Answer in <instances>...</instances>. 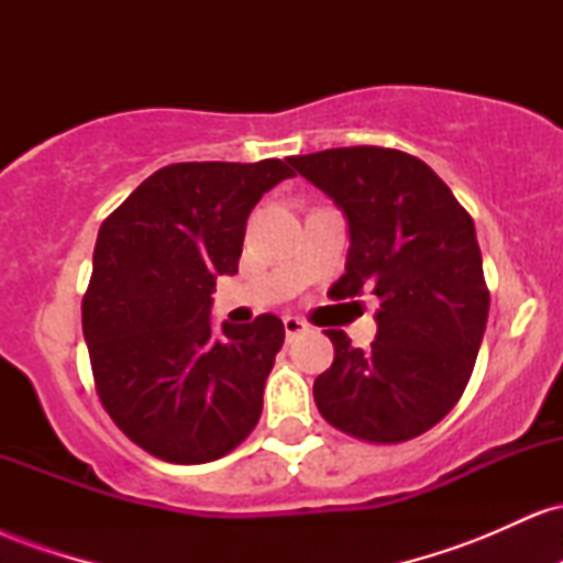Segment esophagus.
I'll return each instance as SVG.
<instances>
[{"mask_svg": "<svg viewBox=\"0 0 563 563\" xmlns=\"http://www.w3.org/2000/svg\"><path fill=\"white\" fill-rule=\"evenodd\" d=\"M283 328H286V339L294 341L296 335H301L303 331H307V322L294 318V314H286V318H283Z\"/></svg>", "mask_w": 563, "mask_h": 563, "instance_id": "obj_1", "label": "esophagus"}]
</instances>
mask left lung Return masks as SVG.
<instances>
[{
  "label": "left lung",
  "instance_id": "left-lung-1",
  "mask_svg": "<svg viewBox=\"0 0 563 563\" xmlns=\"http://www.w3.org/2000/svg\"><path fill=\"white\" fill-rule=\"evenodd\" d=\"M288 164L349 219L346 273L331 294L380 299L371 349L325 331L335 357L314 378L320 416L371 444L421 437L466 391L487 325L474 219L421 158L394 147H331Z\"/></svg>",
  "mask_w": 563,
  "mask_h": 563
}]
</instances>
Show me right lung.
Listing matches in <instances>:
<instances>
[{"mask_svg":"<svg viewBox=\"0 0 563 563\" xmlns=\"http://www.w3.org/2000/svg\"><path fill=\"white\" fill-rule=\"evenodd\" d=\"M286 177L280 158L169 164L100 224L81 301L95 389L161 461H217L260 423L283 322H224L214 339L209 309L217 275L238 273L251 209Z\"/></svg>","mask_w":563,"mask_h":563,"instance_id":"add662e5","label":"right lung"}]
</instances>
